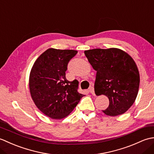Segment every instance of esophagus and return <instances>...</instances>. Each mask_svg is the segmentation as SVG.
I'll use <instances>...</instances> for the list:
<instances>
[{
  "instance_id": "esophagus-1",
  "label": "esophagus",
  "mask_w": 154,
  "mask_h": 154,
  "mask_svg": "<svg viewBox=\"0 0 154 154\" xmlns=\"http://www.w3.org/2000/svg\"><path fill=\"white\" fill-rule=\"evenodd\" d=\"M89 91L91 94H94V87H90L89 89Z\"/></svg>"
}]
</instances>
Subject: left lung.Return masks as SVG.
Wrapping results in <instances>:
<instances>
[{
	"label": "left lung",
	"mask_w": 154,
	"mask_h": 154,
	"mask_svg": "<svg viewBox=\"0 0 154 154\" xmlns=\"http://www.w3.org/2000/svg\"><path fill=\"white\" fill-rule=\"evenodd\" d=\"M91 65L97 71L94 92L109 99L103 112L116 116L128 110L136 99L140 74L133 59L118 48L93 49L85 51Z\"/></svg>",
	"instance_id": "obj_1"
}]
</instances>
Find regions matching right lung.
<instances>
[{
	"instance_id": "obj_1",
	"label": "right lung",
	"mask_w": 154,
	"mask_h": 154,
	"mask_svg": "<svg viewBox=\"0 0 154 154\" xmlns=\"http://www.w3.org/2000/svg\"><path fill=\"white\" fill-rule=\"evenodd\" d=\"M77 53L73 50L50 48L40 55L32 68L31 97L38 109L53 119L68 116L84 97L77 91L79 81H69L65 77L68 63Z\"/></svg>"
}]
</instances>
